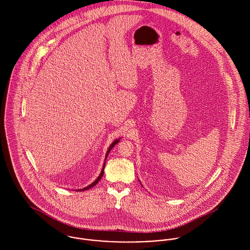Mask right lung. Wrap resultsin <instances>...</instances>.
<instances>
[{
	"instance_id": "obj_1",
	"label": "right lung",
	"mask_w": 250,
	"mask_h": 250,
	"mask_svg": "<svg viewBox=\"0 0 250 250\" xmlns=\"http://www.w3.org/2000/svg\"><path fill=\"white\" fill-rule=\"evenodd\" d=\"M119 142V140H116V141H114L113 143H111V145L109 146V148L107 149V155H106V159H107V155H108V153H109V151L113 148V146L116 144V143ZM104 168H105V164H104V167H103V168H102V171H101V173H100V175H99V177L96 179L92 184H90L89 186H87V187H85L84 188H83V189H80V191H82V190H85V189H88V188H92V187H94L99 181H100V179L102 178V176H103V174H104Z\"/></svg>"
}]
</instances>
